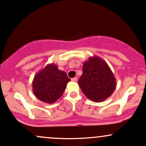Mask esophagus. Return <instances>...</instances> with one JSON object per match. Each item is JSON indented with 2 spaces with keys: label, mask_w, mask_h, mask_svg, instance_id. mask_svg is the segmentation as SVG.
<instances>
[{
  "label": "esophagus",
  "mask_w": 146,
  "mask_h": 146,
  "mask_svg": "<svg viewBox=\"0 0 146 146\" xmlns=\"http://www.w3.org/2000/svg\"><path fill=\"white\" fill-rule=\"evenodd\" d=\"M77 80H78V78H76V77L71 78V81H72V82H76V81H77Z\"/></svg>",
  "instance_id": "obj_1"
}]
</instances>
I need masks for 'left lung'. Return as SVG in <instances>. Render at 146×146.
Here are the masks:
<instances>
[{"mask_svg":"<svg viewBox=\"0 0 146 146\" xmlns=\"http://www.w3.org/2000/svg\"><path fill=\"white\" fill-rule=\"evenodd\" d=\"M78 85L84 94L94 102L108 98L116 88V80L107 63L99 56L85 61Z\"/></svg>","mask_w":146,"mask_h":146,"instance_id":"1","label":"left lung"}]
</instances>
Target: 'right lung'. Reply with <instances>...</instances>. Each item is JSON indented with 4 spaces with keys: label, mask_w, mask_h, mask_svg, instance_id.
Masks as SVG:
<instances>
[{
    "label": "right lung",
    "mask_w": 146,
    "mask_h": 146,
    "mask_svg": "<svg viewBox=\"0 0 146 146\" xmlns=\"http://www.w3.org/2000/svg\"><path fill=\"white\" fill-rule=\"evenodd\" d=\"M70 81L66 72L59 70L56 64H47L33 78V94L39 100L53 104L62 96Z\"/></svg>",
    "instance_id": "obj_1"
}]
</instances>
